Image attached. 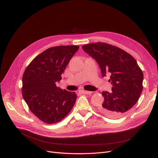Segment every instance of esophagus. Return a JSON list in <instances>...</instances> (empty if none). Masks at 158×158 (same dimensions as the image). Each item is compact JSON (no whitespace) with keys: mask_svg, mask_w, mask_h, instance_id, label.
Returning <instances> with one entry per match:
<instances>
[{"mask_svg":"<svg viewBox=\"0 0 158 158\" xmlns=\"http://www.w3.org/2000/svg\"><path fill=\"white\" fill-rule=\"evenodd\" d=\"M80 92L82 94H91L92 92H89V91H86V90H80Z\"/></svg>","mask_w":158,"mask_h":158,"instance_id":"34e87169","label":"esophagus"}]
</instances>
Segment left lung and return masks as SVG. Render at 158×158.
I'll return each mask as SVG.
<instances>
[{"mask_svg":"<svg viewBox=\"0 0 158 158\" xmlns=\"http://www.w3.org/2000/svg\"><path fill=\"white\" fill-rule=\"evenodd\" d=\"M82 49L99 64L103 77L110 76L111 92H103L99 109L111 118L127 113L138 102L142 91L143 73L137 62L125 51L105 43L84 45Z\"/></svg>","mask_w":158,"mask_h":158,"instance_id":"obj_1","label":"left lung"}]
</instances>
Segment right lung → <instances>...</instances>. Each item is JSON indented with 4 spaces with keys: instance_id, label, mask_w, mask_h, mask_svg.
<instances>
[{
    "instance_id": "add662e5",
    "label": "right lung",
    "mask_w": 158,
    "mask_h": 158,
    "mask_svg": "<svg viewBox=\"0 0 158 158\" xmlns=\"http://www.w3.org/2000/svg\"><path fill=\"white\" fill-rule=\"evenodd\" d=\"M78 46H57L37 56L22 77V96L30 111L48 124L60 121L71 111L76 100L74 92L62 89L56 82Z\"/></svg>"
}]
</instances>
